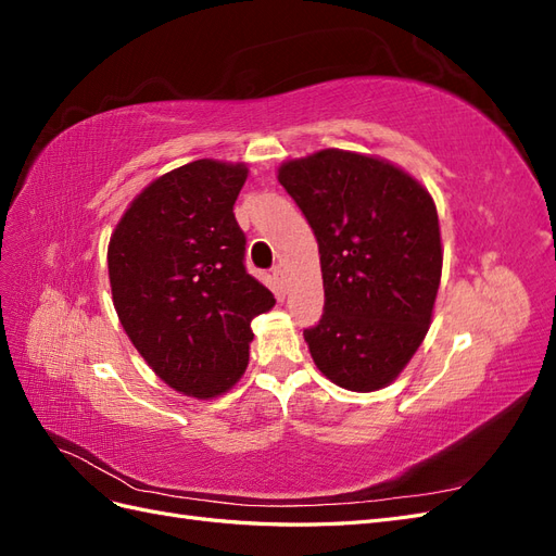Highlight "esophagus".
<instances>
[{"label": "esophagus", "instance_id": "1", "mask_svg": "<svg viewBox=\"0 0 556 556\" xmlns=\"http://www.w3.org/2000/svg\"><path fill=\"white\" fill-rule=\"evenodd\" d=\"M274 280L280 285V288H282V285H285V268L278 264V266H274Z\"/></svg>", "mask_w": 556, "mask_h": 556}]
</instances>
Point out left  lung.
<instances>
[{
    "label": "left lung",
    "mask_w": 556,
    "mask_h": 556,
    "mask_svg": "<svg viewBox=\"0 0 556 556\" xmlns=\"http://www.w3.org/2000/svg\"><path fill=\"white\" fill-rule=\"evenodd\" d=\"M278 180L308 220L323 266V317L304 329L311 355L345 390H380L431 323L443 266L433 199L394 164L345 150L282 164Z\"/></svg>",
    "instance_id": "obj_1"
}]
</instances>
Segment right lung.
Here are the masks:
<instances>
[{
  "mask_svg": "<svg viewBox=\"0 0 556 556\" xmlns=\"http://www.w3.org/2000/svg\"><path fill=\"white\" fill-rule=\"evenodd\" d=\"M248 169L197 160L131 201L109 243L113 306L134 348L176 392L211 399L248 366L250 323L276 304L248 274L233 217Z\"/></svg>",
  "mask_w": 556,
  "mask_h": 556,
  "instance_id": "add662e5",
  "label": "right lung"
}]
</instances>
